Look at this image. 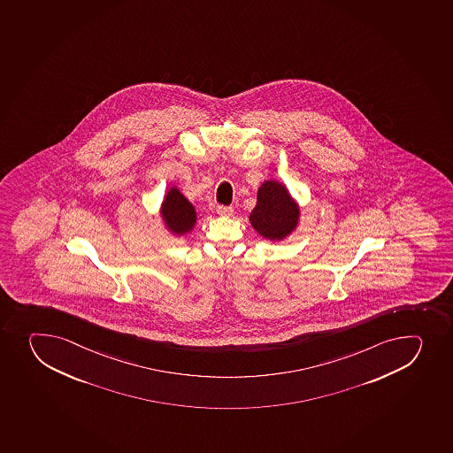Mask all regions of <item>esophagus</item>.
<instances>
[{"instance_id": "1", "label": "esophagus", "mask_w": 453, "mask_h": 453, "mask_svg": "<svg viewBox=\"0 0 453 453\" xmlns=\"http://www.w3.org/2000/svg\"><path fill=\"white\" fill-rule=\"evenodd\" d=\"M217 214L232 215L234 214V208H230V206L219 205L217 206Z\"/></svg>"}]
</instances>
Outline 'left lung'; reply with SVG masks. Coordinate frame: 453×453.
I'll return each instance as SVG.
<instances>
[{"mask_svg": "<svg viewBox=\"0 0 453 453\" xmlns=\"http://www.w3.org/2000/svg\"><path fill=\"white\" fill-rule=\"evenodd\" d=\"M252 227L273 242L283 241L296 229L300 206L292 199L285 184L269 180L257 193V205L250 215Z\"/></svg>", "mask_w": 453, "mask_h": 453, "instance_id": "1", "label": "left lung"}]
</instances>
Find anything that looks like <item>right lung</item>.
I'll return each mask as SVG.
<instances>
[{
	"label": "right lung",
	"instance_id": "right-lung-1",
	"mask_svg": "<svg viewBox=\"0 0 453 453\" xmlns=\"http://www.w3.org/2000/svg\"><path fill=\"white\" fill-rule=\"evenodd\" d=\"M161 215L166 229L175 236L192 232L196 224L195 206L183 196L177 188H171L162 201Z\"/></svg>",
	"mask_w": 453,
	"mask_h": 453
}]
</instances>
